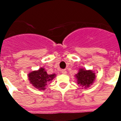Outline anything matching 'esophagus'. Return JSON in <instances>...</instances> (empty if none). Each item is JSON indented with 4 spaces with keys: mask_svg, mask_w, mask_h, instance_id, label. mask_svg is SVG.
Returning <instances> with one entry per match:
<instances>
[{
    "mask_svg": "<svg viewBox=\"0 0 121 121\" xmlns=\"http://www.w3.org/2000/svg\"><path fill=\"white\" fill-rule=\"evenodd\" d=\"M61 72L62 74H66V70H61Z\"/></svg>",
    "mask_w": 121,
    "mask_h": 121,
    "instance_id": "1",
    "label": "esophagus"
}]
</instances>
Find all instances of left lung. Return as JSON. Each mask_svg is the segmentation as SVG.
<instances>
[{"mask_svg":"<svg viewBox=\"0 0 121 121\" xmlns=\"http://www.w3.org/2000/svg\"><path fill=\"white\" fill-rule=\"evenodd\" d=\"M77 83L83 88H87L93 83L95 78V73L92 70L80 69L79 72L75 75Z\"/></svg>","mask_w":121,"mask_h":121,"instance_id":"8db88e82","label":"left lung"}]
</instances>
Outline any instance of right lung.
Returning <instances> with one entry per match:
<instances>
[{"label": "right lung", "instance_id": "obj_1", "mask_svg": "<svg viewBox=\"0 0 121 121\" xmlns=\"http://www.w3.org/2000/svg\"><path fill=\"white\" fill-rule=\"evenodd\" d=\"M55 73L48 74L44 68H41L37 71H33L29 73L28 78L30 83L33 86H35V88L39 90H44L46 89V85L55 78Z\"/></svg>", "mask_w": 121, "mask_h": 121}]
</instances>
